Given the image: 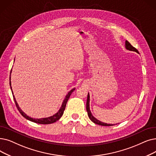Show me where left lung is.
Returning <instances> with one entry per match:
<instances>
[{
	"label": "left lung",
	"mask_w": 156,
	"mask_h": 156,
	"mask_svg": "<svg viewBox=\"0 0 156 156\" xmlns=\"http://www.w3.org/2000/svg\"><path fill=\"white\" fill-rule=\"evenodd\" d=\"M125 48L126 50H130V51H135L136 53H138V50L133 47L127 41H126L125 43ZM90 95L89 93H88V96H87V103H86V109L87 111V113H88V116H89V119H90V120L92 122H93L94 123L100 125V126H113L114 124H107V123H104L103 122H101L99 120H98L97 119L95 118L90 110Z\"/></svg>",
	"instance_id": "8db88e82"
}]
</instances>
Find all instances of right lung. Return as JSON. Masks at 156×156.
Masks as SVG:
<instances>
[{"label":"right lung","instance_id":"right-lung-1","mask_svg":"<svg viewBox=\"0 0 156 156\" xmlns=\"http://www.w3.org/2000/svg\"><path fill=\"white\" fill-rule=\"evenodd\" d=\"M15 62V61H14ZM12 71V70H11ZM11 73H10V77H9V85H10V87H11V90L12 91V96H13V99H14V101L15 102V104H16V106L18 108V111L20 112V113H21L22 115L25 117L26 119H27L31 122H35V123H37V124H52V123H54L56 121L58 120L60 117H61L62 116V115L64 113V111L65 110V108H66V104H67V101H68L71 94H72V92L75 90V88H73V89H71L68 93H67V94L63 102L62 103V105L61 106H60V108L59 109V110L58 111V112H57L55 114H54L53 115L51 116V117H46V118H43V119H33L32 117H29L28 115H27L21 110V108H20V106H18V104L17 103V101L15 98V96L14 94H13V92H12V87H11Z\"/></svg>","mask_w":156,"mask_h":156}]
</instances>
